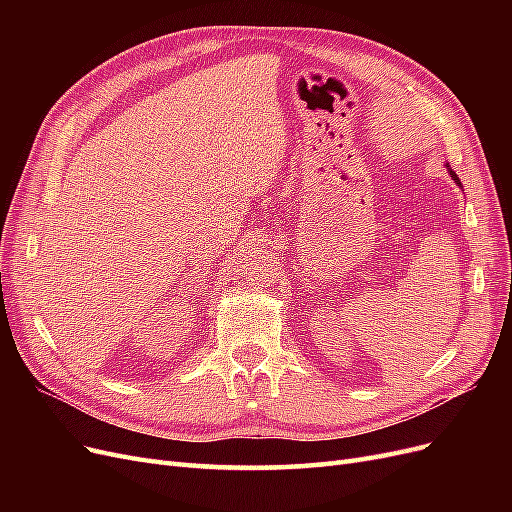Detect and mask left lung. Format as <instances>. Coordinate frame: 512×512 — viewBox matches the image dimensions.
<instances>
[{
  "mask_svg": "<svg viewBox=\"0 0 512 512\" xmlns=\"http://www.w3.org/2000/svg\"><path fill=\"white\" fill-rule=\"evenodd\" d=\"M451 175H453V179H455V183H459L461 185V181H459V177L455 175V170H451Z\"/></svg>",
  "mask_w": 512,
  "mask_h": 512,
  "instance_id": "obj_1",
  "label": "left lung"
}]
</instances>
